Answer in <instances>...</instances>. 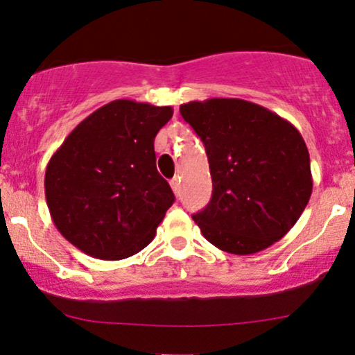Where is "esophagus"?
Returning <instances> with one entry per match:
<instances>
[{"instance_id":"1","label":"esophagus","mask_w":355,"mask_h":355,"mask_svg":"<svg viewBox=\"0 0 355 355\" xmlns=\"http://www.w3.org/2000/svg\"><path fill=\"white\" fill-rule=\"evenodd\" d=\"M170 187H172L175 195H180V177H173L172 180H170Z\"/></svg>"}]
</instances>
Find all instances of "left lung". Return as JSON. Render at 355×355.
Listing matches in <instances>:
<instances>
[{
  "instance_id": "left-lung-1",
  "label": "left lung",
  "mask_w": 355,
  "mask_h": 355,
  "mask_svg": "<svg viewBox=\"0 0 355 355\" xmlns=\"http://www.w3.org/2000/svg\"><path fill=\"white\" fill-rule=\"evenodd\" d=\"M180 114L203 141L213 178L208 206L193 214L206 241L236 255L280 241L313 191L308 147L298 129L239 98L190 101Z\"/></svg>"
}]
</instances>
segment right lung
<instances>
[{
    "label": "right lung",
    "mask_w": 355,
    "mask_h": 355,
    "mask_svg": "<svg viewBox=\"0 0 355 355\" xmlns=\"http://www.w3.org/2000/svg\"><path fill=\"white\" fill-rule=\"evenodd\" d=\"M172 106L116 100L85 118L49 160L46 200L62 236L82 252H141L175 201L155 167L154 139Z\"/></svg>",
    "instance_id": "add662e5"
}]
</instances>
